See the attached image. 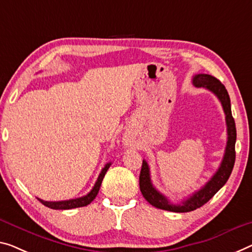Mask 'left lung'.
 I'll return each mask as SVG.
<instances>
[{"label": "left lung", "mask_w": 252, "mask_h": 252, "mask_svg": "<svg viewBox=\"0 0 252 252\" xmlns=\"http://www.w3.org/2000/svg\"><path fill=\"white\" fill-rule=\"evenodd\" d=\"M192 84L197 88H205L213 92L218 96L220 102L222 103L224 114H225V122L227 127V142L225 153L223 160L220 162V168L218 169L211 180H208L206 185L199 189L198 191L192 193L181 204H172L165 196L162 195L153 187L151 181L150 168L148 162L143 160L141 173H139V189L144 198L152 205V206L160 208V210L176 212V213H187L195 211L204 204H206L213 196L223 187L231 176L235 161V141H237V129L235 123L232 117L231 101L225 87L223 86L216 77L208 74H196L192 77Z\"/></svg>", "instance_id": "obj_1"}]
</instances>
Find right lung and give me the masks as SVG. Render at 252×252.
<instances>
[{"mask_svg":"<svg viewBox=\"0 0 252 252\" xmlns=\"http://www.w3.org/2000/svg\"><path fill=\"white\" fill-rule=\"evenodd\" d=\"M110 165H111V163H107L106 165H104V168L101 170L98 179H96V181H95L94 188H92L91 191L87 193L86 196L79 197V198H75V199L61 200V202H46V200H42L40 198H38V200H39L41 204H44L45 206L53 208V210H71V208L87 206V205L90 204L92 200L95 198V196L98 195L100 186H101V183L103 180V177H104V175H106L107 170L109 169Z\"/></svg>","mask_w":252,"mask_h":252,"instance_id":"1","label":"right lung"}]
</instances>
